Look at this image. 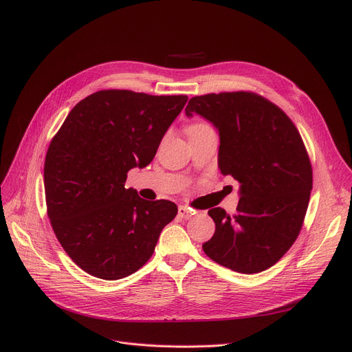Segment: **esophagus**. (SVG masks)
I'll return each instance as SVG.
<instances>
[{
  "mask_svg": "<svg viewBox=\"0 0 352 352\" xmlns=\"http://www.w3.org/2000/svg\"><path fill=\"white\" fill-rule=\"evenodd\" d=\"M178 215H179L181 218H184V219H190V218L194 215V211H192L191 208H187V207L181 206V207L178 208Z\"/></svg>",
  "mask_w": 352,
  "mask_h": 352,
  "instance_id": "1",
  "label": "esophagus"
}]
</instances>
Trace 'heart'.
<instances>
[{"mask_svg": "<svg viewBox=\"0 0 352 352\" xmlns=\"http://www.w3.org/2000/svg\"><path fill=\"white\" fill-rule=\"evenodd\" d=\"M199 126H204V124H194V125L188 126V129H192V128H199Z\"/></svg>", "mask_w": 352, "mask_h": 352, "instance_id": "heart-1", "label": "heart"}]
</instances>
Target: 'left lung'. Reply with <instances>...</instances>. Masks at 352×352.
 Returning a JSON list of instances; mask_svg holds the SVG:
<instances>
[{"mask_svg":"<svg viewBox=\"0 0 352 352\" xmlns=\"http://www.w3.org/2000/svg\"><path fill=\"white\" fill-rule=\"evenodd\" d=\"M186 114L218 129V168L239 182L235 215L219 207L208 211L215 232L202 250L236 272L272 267L297 239L312 190L298 129L281 108L245 91L194 97Z\"/></svg>","mask_w":352,"mask_h":352,"instance_id":"left-lung-1","label":"left lung"}]
</instances>
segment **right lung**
<instances>
[{"mask_svg": "<svg viewBox=\"0 0 352 352\" xmlns=\"http://www.w3.org/2000/svg\"><path fill=\"white\" fill-rule=\"evenodd\" d=\"M187 96L128 89L94 92L76 107L48 146L47 211L55 236L81 270L114 281L150 260L171 201H145L125 188L126 173L146 166Z\"/></svg>", "mask_w": 352, "mask_h": 352, "instance_id": "obj_1", "label": "right lung"}]
</instances>
